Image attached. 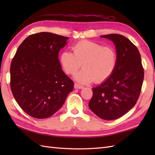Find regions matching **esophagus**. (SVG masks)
Returning <instances> with one entry per match:
<instances>
[{
    "label": "esophagus",
    "mask_w": 155,
    "mask_h": 155,
    "mask_svg": "<svg viewBox=\"0 0 155 155\" xmlns=\"http://www.w3.org/2000/svg\"><path fill=\"white\" fill-rule=\"evenodd\" d=\"M74 88H76V89H81V88H84V86H83V85H81L79 84L74 83Z\"/></svg>",
    "instance_id": "obj_1"
}]
</instances>
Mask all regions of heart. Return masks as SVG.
Listing matches in <instances>:
<instances>
[{
  "label": "heart",
  "instance_id": "1",
  "mask_svg": "<svg viewBox=\"0 0 155 155\" xmlns=\"http://www.w3.org/2000/svg\"><path fill=\"white\" fill-rule=\"evenodd\" d=\"M71 52L64 51L60 56V63L67 74H74L82 64L83 69L74 78L81 83H103L116 70L118 57L113 47H104L97 42L82 41L72 47Z\"/></svg>",
  "mask_w": 155,
  "mask_h": 155
}]
</instances>
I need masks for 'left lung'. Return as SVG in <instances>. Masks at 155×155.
<instances>
[{
	"mask_svg": "<svg viewBox=\"0 0 155 155\" xmlns=\"http://www.w3.org/2000/svg\"><path fill=\"white\" fill-rule=\"evenodd\" d=\"M115 45L118 62L111 77L96 88L88 103L90 109L104 120L123 116L139 99L144 79L140 52L129 39L118 34L101 36Z\"/></svg>",
	"mask_w": 155,
	"mask_h": 155,
	"instance_id": "left-lung-1",
	"label": "left lung"
}]
</instances>
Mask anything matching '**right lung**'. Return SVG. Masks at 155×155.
Segmentation results:
<instances>
[{
  "instance_id": "obj_1",
  "label": "right lung",
  "mask_w": 155,
  "mask_h": 155,
  "mask_svg": "<svg viewBox=\"0 0 155 155\" xmlns=\"http://www.w3.org/2000/svg\"><path fill=\"white\" fill-rule=\"evenodd\" d=\"M68 37L51 32L28 36L13 57L11 88L16 103L36 118L52 116L63 105L74 83L61 69L58 59Z\"/></svg>"
}]
</instances>
